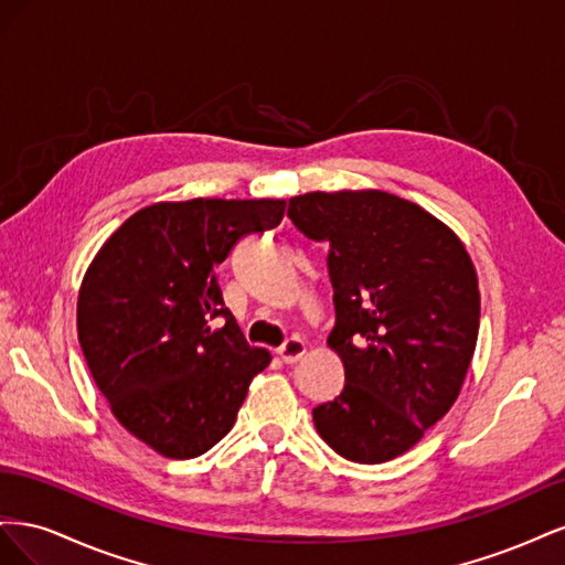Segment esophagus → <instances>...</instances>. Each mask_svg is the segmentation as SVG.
Instances as JSON below:
<instances>
[{
  "label": "esophagus",
  "mask_w": 565,
  "mask_h": 565,
  "mask_svg": "<svg viewBox=\"0 0 565 565\" xmlns=\"http://www.w3.org/2000/svg\"><path fill=\"white\" fill-rule=\"evenodd\" d=\"M278 355L282 358V363H287V365L299 363L301 358L306 355V344L299 337H292V339H287L285 344L278 349Z\"/></svg>",
  "instance_id": "34e87169"
}]
</instances>
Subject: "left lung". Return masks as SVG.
Listing matches in <instances>:
<instances>
[{
    "mask_svg": "<svg viewBox=\"0 0 565 565\" xmlns=\"http://www.w3.org/2000/svg\"><path fill=\"white\" fill-rule=\"evenodd\" d=\"M287 216L330 245L337 322L328 344L347 384L313 409V424L341 457L382 465L459 396L481 318L476 268L446 224L384 191L297 195Z\"/></svg>",
    "mask_w": 565,
    "mask_h": 565,
    "instance_id": "left-lung-1",
    "label": "left lung"
}]
</instances>
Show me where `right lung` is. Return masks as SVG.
Listing matches in <instances>:
<instances>
[{"mask_svg": "<svg viewBox=\"0 0 565 565\" xmlns=\"http://www.w3.org/2000/svg\"><path fill=\"white\" fill-rule=\"evenodd\" d=\"M285 200L158 202L131 214L84 273L77 337L113 415L162 457L207 452L268 363L216 282L247 233L276 228Z\"/></svg>", "mask_w": 565, "mask_h": 565, "instance_id": "add662e5", "label": "right lung"}]
</instances>
